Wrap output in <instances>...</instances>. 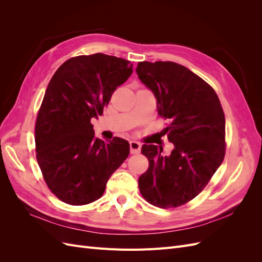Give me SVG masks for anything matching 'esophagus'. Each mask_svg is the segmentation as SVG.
<instances>
[{"instance_id": "esophagus-1", "label": "esophagus", "mask_w": 262, "mask_h": 262, "mask_svg": "<svg viewBox=\"0 0 262 262\" xmlns=\"http://www.w3.org/2000/svg\"><path fill=\"white\" fill-rule=\"evenodd\" d=\"M141 150V143L137 141H131L130 142V152L131 154H138Z\"/></svg>"}]
</instances>
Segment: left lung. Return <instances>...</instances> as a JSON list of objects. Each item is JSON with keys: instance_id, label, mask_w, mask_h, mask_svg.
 <instances>
[{"instance_id": "left-lung-1", "label": "left lung", "mask_w": 262, "mask_h": 262, "mask_svg": "<svg viewBox=\"0 0 262 262\" xmlns=\"http://www.w3.org/2000/svg\"><path fill=\"white\" fill-rule=\"evenodd\" d=\"M137 73L169 121L165 133L175 145L169 156L154 144L142 146L148 168L139 178L140 192L157 208H178L202 191L224 160L223 108L213 87L178 63L139 62Z\"/></svg>"}]
</instances>
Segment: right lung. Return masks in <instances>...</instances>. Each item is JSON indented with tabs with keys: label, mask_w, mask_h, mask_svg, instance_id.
Masks as SVG:
<instances>
[{
	"label": "right lung",
	"mask_w": 262,
	"mask_h": 262,
	"mask_svg": "<svg viewBox=\"0 0 262 262\" xmlns=\"http://www.w3.org/2000/svg\"><path fill=\"white\" fill-rule=\"evenodd\" d=\"M132 72L130 61L95 53L67 60L50 80L35 123L36 158L47 186L62 202L98 200L129 156L128 141L95 138L91 120L102 115Z\"/></svg>",
	"instance_id": "obj_1"
}]
</instances>
